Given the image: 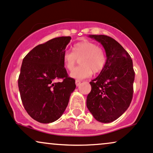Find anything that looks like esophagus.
Returning a JSON list of instances; mask_svg holds the SVG:
<instances>
[{
  "label": "esophagus",
  "mask_w": 153,
  "mask_h": 153,
  "mask_svg": "<svg viewBox=\"0 0 153 153\" xmlns=\"http://www.w3.org/2000/svg\"><path fill=\"white\" fill-rule=\"evenodd\" d=\"M75 83H76V87H79V86L80 84H81V81L80 80H76Z\"/></svg>",
  "instance_id": "esophagus-1"
}]
</instances>
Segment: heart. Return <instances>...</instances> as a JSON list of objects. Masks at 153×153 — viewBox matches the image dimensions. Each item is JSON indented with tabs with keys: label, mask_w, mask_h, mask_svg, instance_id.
Wrapping results in <instances>:
<instances>
[{
	"label": "heart",
	"mask_w": 153,
	"mask_h": 153,
	"mask_svg": "<svg viewBox=\"0 0 153 153\" xmlns=\"http://www.w3.org/2000/svg\"><path fill=\"white\" fill-rule=\"evenodd\" d=\"M72 51L66 50L63 53V62L68 70H71L79 59L81 65L74 69L70 76L76 79H84L91 76L92 73H100L107 63L105 52L94 43L83 41L73 46Z\"/></svg>",
	"instance_id": "1"
}]
</instances>
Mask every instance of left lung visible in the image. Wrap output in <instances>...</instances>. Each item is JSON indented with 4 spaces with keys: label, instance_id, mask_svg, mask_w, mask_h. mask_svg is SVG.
<instances>
[{
    "label": "left lung",
    "instance_id": "1",
    "mask_svg": "<svg viewBox=\"0 0 153 153\" xmlns=\"http://www.w3.org/2000/svg\"><path fill=\"white\" fill-rule=\"evenodd\" d=\"M102 45L107 63L91 80L87 107L94 119L102 123L116 120L130 106L133 95L134 71L130 54L117 41L105 35H89Z\"/></svg>",
    "mask_w": 153,
    "mask_h": 153
}]
</instances>
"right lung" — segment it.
<instances>
[{
  "label": "right lung",
  "instance_id": "obj_1",
  "mask_svg": "<svg viewBox=\"0 0 153 153\" xmlns=\"http://www.w3.org/2000/svg\"><path fill=\"white\" fill-rule=\"evenodd\" d=\"M71 39H51L38 45L23 59L18 81L20 94L26 112L39 123H51L60 118L76 88L62 58ZM59 78L62 82H56Z\"/></svg>",
  "mask_w": 153,
  "mask_h": 153
}]
</instances>
